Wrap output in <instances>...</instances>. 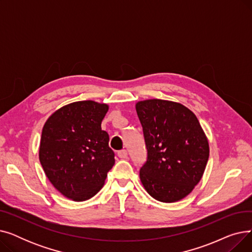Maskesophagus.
Returning a JSON list of instances; mask_svg holds the SVG:
<instances>
[{
    "mask_svg": "<svg viewBox=\"0 0 252 252\" xmlns=\"http://www.w3.org/2000/svg\"><path fill=\"white\" fill-rule=\"evenodd\" d=\"M117 155L119 158H122V159H126V158H127V151L125 149L121 150V151H118Z\"/></svg>",
    "mask_w": 252,
    "mask_h": 252,
    "instance_id": "34e87169",
    "label": "esophagus"
}]
</instances>
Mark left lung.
I'll use <instances>...</instances> for the list:
<instances>
[{"label":"left lung","mask_w":252,"mask_h":252,"mask_svg":"<svg viewBox=\"0 0 252 252\" xmlns=\"http://www.w3.org/2000/svg\"><path fill=\"white\" fill-rule=\"evenodd\" d=\"M136 110L147 148L140 169L143 186L158 201H179L203 176L209 156L204 131L196 115L177 102L140 101Z\"/></svg>","instance_id":"left-lung-1"}]
</instances>
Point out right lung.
I'll return each mask as SVG.
<instances>
[{"mask_svg":"<svg viewBox=\"0 0 252 252\" xmlns=\"http://www.w3.org/2000/svg\"><path fill=\"white\" fill-rule=\"evenodd\" d=\"M107 104L78 101L65 105L46 122L38 157L49 181L62 195L85 201L103 187L114 152L101 128Z\"/></svg>","mask_w":252,"mask_h":252,"instance_id":"right-lung-1","label":"right lung"}]
</instances>
